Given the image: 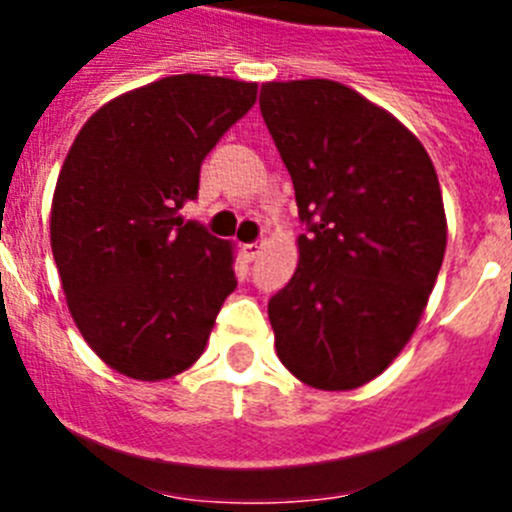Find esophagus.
<instances>
[{
  "instance_id": "1",
  "label": "esophagus",
  "mask_w": 512,
  "mask_h": 512,
  "mask_svg": "<svg viewBox=\"0 0 512 512\" xmlns=\"http://www.w3.org/2000/svg\"><path fill=\"white\" fill-rule=\"evenodd\" d=\"M261 248H264V241H253V243H243V256H246L248 261H253L256 256L261 253Z\"/></svg>"
}]
</instances>
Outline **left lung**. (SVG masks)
<instances>
[{
	"label": "left lung",
	"mask_w": 512,
	"mask_h": 512,
	"mask_svg": "<svg viewBox=\"0 0 512 512\" xmlns=\"http://www.w3.org/2000/svg\"><path fill=\"white\" fill-rule=\"evenodd\" d=\"M259 104L307 225L269 300L277 354L315 390H354L397 359L436 284V169L400 120L338 81H269Z\"/></svg>",
	"instance_id": "1"
}]
</instances>
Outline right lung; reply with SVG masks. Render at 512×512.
<instances>
[{"mask_svg": "<svg viewBox=\"0 0 512 512\" xmlns=\"http://www.w3.org/2000/svg\"><path fill=\"white\" fill-rule=\"evenodd\" d=\"M256 89L166 76L99 107L63 161L53 259L76 328L125 377L158 382L189 369L238 284L233 246L179 210L197 200L202 161Z\"/></svg>", "mask_w": 512, "mask_h": 512, "instance_id": "add662e5", "label": "right lung"}]
</instances>
